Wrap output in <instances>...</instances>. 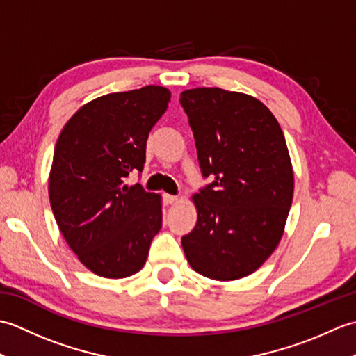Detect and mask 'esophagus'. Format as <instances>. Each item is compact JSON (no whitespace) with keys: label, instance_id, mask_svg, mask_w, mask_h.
<instances>
[{"label":"esophagus","instance_id":"esophagus-1","mask_svg":"<svg viewBox=\"0 0 356 356\" xmlns=\"http://www.w3.org/2000/svg\"><path fill=\"white\" fill-rule=\"evenodd\" d=\"M163 202H165V205H172V203L177 202V197L171 194H163Z\"/></svg>","mask_w":356,"mask_h":356}]
</instances>
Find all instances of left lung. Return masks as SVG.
Listing matches in <instances>:
<instances>
[{
    "label": "left lung",
    "instance_id": "1",
    "mask_svg": "<svg viewBox=\"0 0 356 356\" xmlns=\"http://www.w3.org/2000/svg\"><path fill=\"white\" fill-rule=\"evenodd\" d=\"M180 105L203 177L197 223L182 237L191 268L228 282L252 274L274 252L292 205L293 172L284 134L268 107L222 88H193Z\"/></svg>",
    "mask_w": 356,
    "mask_h": 356
}]
</instances>
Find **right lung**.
<instances>
[{
    "label": "right lung",
    "instance_id": "1",
    "mask_svg": "<svg viewBox=\"0 0 356 356\" xmlns=\"http://www.w3.org/2000/svg\"><path fill=\"white\" fill-rule=\"evenodd\" d=\"M170 90L147 86L86 104L59 134L49 179L53 216L81 263L105 278L140 270L162 226L161 197L130 186Z\"/></svg>",
    "mask_w": 356,
    "mask_h": 356
}]
</instances>
